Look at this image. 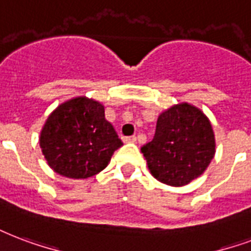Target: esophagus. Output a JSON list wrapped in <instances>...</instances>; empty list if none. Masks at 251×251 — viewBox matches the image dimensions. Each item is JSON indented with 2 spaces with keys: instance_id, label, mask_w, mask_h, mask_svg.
Returning <instances> with one entry per match:
<instances>
[{
  "instance_id": "1",
  "label": "esophagus",
  "mask_w": 251,
  "mask_h": 251,
  "mask_svg": "<svg viewBox=\"0 0 251 251\" xmlns=\"http://www.w3.org/2000/svg\"><path fill=\"white\" fill-rule=\"evenodd\" d=\"M135 141H137V138L134 135H131V137H124V142L125 143H134Z\"/></svg>"
}]
</instances>
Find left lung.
<instances>
[{
	"label": "left lung",
	"mask_w": 251,
	"mask_h": 251,
	"mask_svg": "<svg viewBox=\"0 0 251 251\" xmlns=\"http://www.w3.org/2000/svg\"><path fill=\"white\" fill-rule=\"evenodd\" d=\"M141 151L156 180L181 187L209 166L216 152L215 133L201 109L180 102L160 113L154 138Z\"/></svg>",
	"instance_id": "8db88e82"
}]
</instances>
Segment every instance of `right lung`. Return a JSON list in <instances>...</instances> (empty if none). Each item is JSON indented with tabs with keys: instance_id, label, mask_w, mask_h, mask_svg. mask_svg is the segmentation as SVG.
I'll use <instances>...</instances> for the list:
<instances>
[{
	"instance_id": "right-lung-1",
	"label": "right lung",
	"mask_w": 251,
	"mask_h": 251,
	"mask_svg": "<svg viewBox=\"0 0 251 251\" xmlns=\"http://www.w3.org/2000/svg\"><path fill=\"white\" fill-rule=\"evenodd\" d=\"M39 146L47 164L70 179H87L102 171L122 146L105 120L104 105L85 96L60 104L46 120Z\"/></svg>"
}]
</instances>
